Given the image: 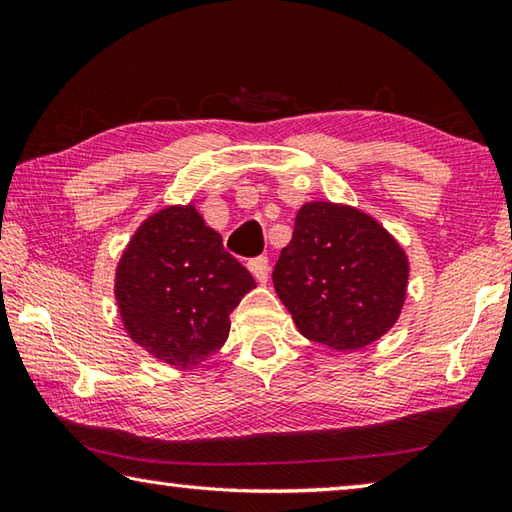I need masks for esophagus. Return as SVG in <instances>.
<instances>
[{
	"label": "esophagus",
	"mask_w": 512,
	"mask_h": 512,
	"mask_svg": "<svg viewBox=\"0 0 512 512\" xmlns=\"http://www.w3.org/2000/svg\"><path fill=\"white\" fill-rule=\"evenodd\" d=\"M250 273L255 275V280L259 284H264L268 280V259L266 257H257V259H250L248 262Z\"/></svg>",
	"instance_id": "obj_1"
}]
</instances>
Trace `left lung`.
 Returning a JSON list of instances; mask_svg holds the SVG:
<instances>
[{
  "instance_id": "left-lung-1",
  "label": "left lung",
  "mask_w": 512,
  "mask_h": 512,
  "mask_svg": "<svg viewBox=\"0 0 512 512\" xmlns=\"http://www.w3.org/2000/svg\"><path fill=\"white\" fill-rule=\"evenodd\" d=\"M273 287L305 339L334 352H357L391 332L400 318L409 257L359 207L311 201L296 214Z\"/></svg>"
}]
</instances>
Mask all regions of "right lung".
<instances>
[{"label":"right lung","mask_w":512,"mask_h":512,"mask_svg":"<svg viewBox=\"0 0 512 512\" xmlns=\"http://www.w3.org/2000/svg\"><path fill=\"white\" fill-rule=\"evenodd\" d=\"M255 280L194 203L167 205L133 232L115 268L126 334L173 368H194L223 348L230 311Z\"/></svg>","instance_id":"obj_1"}]
</instances>
